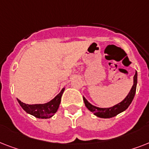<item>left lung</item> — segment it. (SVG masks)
I'll return each mask as SVG.
<instances>
[{"label":"left lung","mask_w":149,"mask_h":149,"mask_svg":"<svg viewBox=\"0 0 149 149\" xmlns=\"http://www.w3.org/2000/svg\"><path fill=\"white\" fill-rule=\"evenodd\" d=\"M137 72H135V74L134 76V84L132 86V88L131 91L128 93V95L125 97V99L121 101L119 104H116L112 107L110 108H100V107H97L95 106H93L92 104L89 103L85 97H84V104L86 105L87 108L93 112V114L96 116H97L99 118H113L114 116L118 115V113H120V112L125 111L126 109L129 107L131 103L132 102L134 97L135 95V92H136V86H137Z\"/></svg>","instance_id":"left-lung-1"}]
</instances>
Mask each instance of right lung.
<instances>
[{"mask_svg":"<svg viewBox=\"0 0 149 149\" xmlns=\"http://www.w3.org/2000/svg\"><path fill=\"white\" fill-rule=\"evenodd\" d=\"M65 88H63L61 92L56 96V97L52 99L51 101L48 102L46 104H26L17 99L22 108L26 111L27 113H30L31 115L35 116L38 118H48L52 117L54 113L58 110L59 104L61 102V98L63 95V91Z\"/></svg>","mask_w":149,"mask_h":149,"instance_id":"right-lung-1","label":"right lung"}]
</instances>
